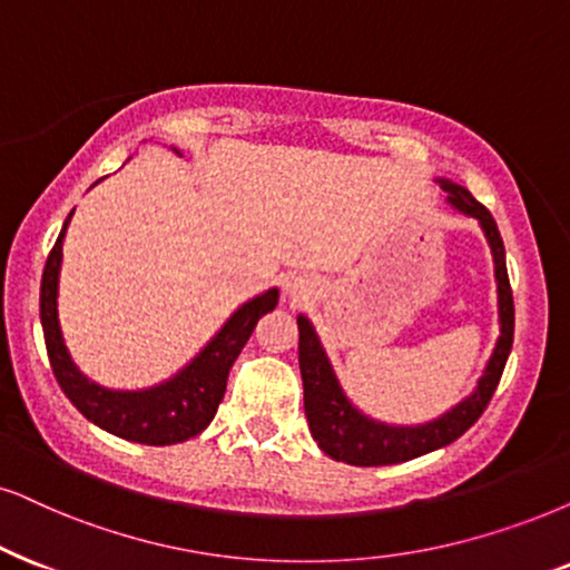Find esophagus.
I'll list each match as a JSON object with an SVG mask.
<instances>
[{
	"mask_svg": "<svg viewBox=\"0 0 570 570\" xmlns=\"http://www.w3.org/2000/svg\"><path fill=\"white\" fill-rule=\"evenodd\" d=\"M286 292H289L292 297H302V294H305V284H302V278L286 281Z\"/></svg>",
	"mask_w": 570,
	"mask_h": 570,
	"instance_id": "1",
	"label": "esophagus"
}]
</instances>
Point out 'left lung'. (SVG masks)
Here are the masks:
<instances>
[{
    "label": "left lung",
    "mask_w": 570,
    "mask_h": 570,
    "mask_svg": "<svg viewBox=\"0 0 570 570\" xmlns=\"http://www.w3.org/2000/svg\"><path fill=\"white\" fill-rule=\"evenodd\" d=\"M439 186L446 191V202L455 205L460 213L471 215L484 228L489 247L494 255V276L497 294H500V338L489 360L484 376L479 379L476 392L471 397L452 407L436 421L423 423V426H386V423L371 421L363 415L352 402L344 397L342 386L331 371V363L323 352L318 336H315L313 323L305 315H299V371L302 386H305V415L309 423V434L328 458L342 460L350 465H392L405 463V460L421 458L426 452H434L439 446H446L463 436L473 423L484 413L489 400H492L497 384H500L502 371H505L510 347H513V328H515V307L513 289L505 268V247L502 236L497 232L492 213L473 199V194L463 186L439 178Z\"/></svg>",
    "instance_id": "8db88e82"
}]
</instances>
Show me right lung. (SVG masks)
I'll return each instance as SVG.
<instances>
[{"label": "right lung", "instance_id": "1", "mask_svg": "<svg viewBox=\"0 0 570 570\" xmlns=\"http://www.w3.org/2000/svg\"><path fill=\"white\" fill-rule=\"evenodd\" d=\"M70 215L65 220L60 236H57L52 252H49L45 276H41V326H45L47 355L49 363H52L57 384L62 386L68 400L91 423H97L99 429L110 431L115 436L128 439V442L165 446L202 434L218 413L234 360L239 357L257 321L276 307L278 289H268L236 309L232 318L226 321V326L215 334L213 342L181 373H176L165 384L144 389V392L102 389L91 384L76 368L62 342L60 318H57V281H60L62 239Z\"/></svg>", "mask_w": 570, "mask_h": 570}]
</instances>
